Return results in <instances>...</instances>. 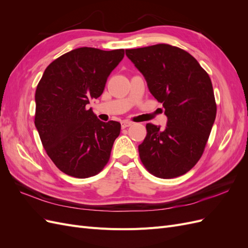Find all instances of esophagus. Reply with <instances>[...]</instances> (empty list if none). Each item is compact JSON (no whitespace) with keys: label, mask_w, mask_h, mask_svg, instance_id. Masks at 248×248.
<instances>
[{"label":"esophagus","mask_w":248,"mask_h":248,"mask_svg":"<svg viewBox=\"0 0 248 248\" xmlns=\"http://www.w3.org/2000/svg\"><path fill=\"white\" fill-rule=\"evenodd\" d=\"M131 125H132V123L129 122V121H123V122L121 123L122 128H127V127H129V126H131Z\"/></svg>","instance_id":"34e87169"}]
</instances>
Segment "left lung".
Instances as JSON below:
<instances>
[{
	"instance_id": "obj_1",
	"label": "left lung",
	"mask_w": 248,
	"mask_h": 248,
	"mask_svg": "<svg viewBox=\"0 0 248 248\" xmlns=\"http://www.w3.org/2000/svg\"><path fill=\"white\" fill-rule=\"evenodd\" d=\"M125 51L168 118L163 129L146 125L147 136L139 146L140 160L158 178L181 176L201 158L215 121L211 79L190 54L169 44Z\"/></svg>"
}]
</instances>
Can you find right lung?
Instances as JSON below:
<instances>
[{"mask_svg":"<svg viewBox=\"0 0 248 248\" xmlns=\"http://www.w3.org/2000/svg\"><path fill=\"white\" fill-rule=\"evenodd\" d=\"M124 49H73L51 62L35 93V126L49 158L65 174L89 178L108 163L121 124L102 122L90 101L103 93Z\"/></svg>","mask_w":248,"mask_h":248,"instance_id":"1","label":"right lung"}]
</instances>
